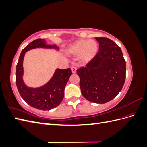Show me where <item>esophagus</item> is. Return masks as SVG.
<instances>
[{"instance_id": "34e87169", "label": "esophagus", "mask_w": 147, "mask_h": 147, "mask_svg": "<svg viewBox=\"0 0 147 147\" xmlns=\"http://www.w3.org/2000/svg\"><path fill=\"white\" fill-rule=\"evenodd\" d=\"M71 69H72V73H74V74L76 73V72H77V67L76 66H72V68H71Z\"/></svg>"}]
</instances>
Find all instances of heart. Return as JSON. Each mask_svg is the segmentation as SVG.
<instances>
[{
    "label": "heart",
    "mask_w": 147,
    "mask_h": 147,
    "mask_svg": "<svg viewBox=\"0 0 147 147\" xmlns=\"http://www.w3.org/2000/svg\"><path fill=\"white\" fill-rule=\"evenodd\" d=\"M98 48V44L96 42L91 40H81L72 44L68 48V52L74 55L80 54L81 60L84 63H88L94 58Z\"/></svg>",
    "instance_id": "b5f03b06"
}]
</instances>
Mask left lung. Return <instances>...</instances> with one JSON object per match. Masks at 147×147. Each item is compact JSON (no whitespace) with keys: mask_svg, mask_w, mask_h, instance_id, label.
I'll list each match as a JSON object with an SVG mask.
<instances>
[{"mask_svg":"<svg viewBox=\"0 0 147 147\" xmlns=\"http://www.w3.org/2000/svg\"><path fill=\"white\" fill-rule=\"evenodd\" d=\"M99 51L77 69L82 94L88 101L105 104L121 91L126 79V61L118 45L106 37H96Z\"/></svg>","mask_w":147,"mask_h":147,"instance_id":"obj_1","label":"left lung"}]
</instances>
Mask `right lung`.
Instances as JSON below:
<instances>
[{
  "instance_id": "add662e5",
  "label": "right lung",
  "mask_w": 147,
  "mask_h": 147,
  "mask_svg": "<svg viewBox=\"0 0 147 147\" xmlns=\"http://www.w3.org/2000/svg\"><path fill=\"white\" fill-rule=\"evenodd\" d=\"M45 39L38 38L30 42L22 50L16 65V84L20 94L23 100L32 107L43 110H49L58 106L64 96V88L72 75L70 68L57 69L51 79L45 85L38 88H29L23 80V63L25 53L35 48L58 49L56 45H47Z\"/></svg>"
}]
</instances>
